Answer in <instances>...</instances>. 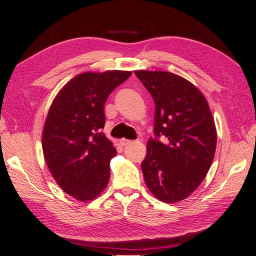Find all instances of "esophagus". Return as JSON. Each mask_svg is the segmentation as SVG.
<instances>
[{"instance_id": "1", "label": "esophagus", "mask_w": 256, "mask_h": 256, "mask_svg": "<svg viewBox=\"0 0 256 256\" xmlns=\"http://www.w3.org/2000/svg\"><path fill=\"white\" fill-rule=\"evenodd\" d=\"M120 143L122 146H127V145H130L131 143H132V141H131V140H127V138H120Z\"/></svg>"}]
</instances>
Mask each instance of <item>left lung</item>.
Wrapping results in <instances>:
<instances>
[{
    "mask_svg": "<svg viewBox=\"0 0 256 256\" xmlns=\"http://www.w3.org/2000/svg\"><path fill=\"white\" fill-rule=\"evenodd\" d=\"M154 102V138L142 162L144 180L166 203L188 198L205 178L216 146L214 120L194 85L166 72H134Z\"/></svg>",
    "mask_w": 256,
    "mask_h": 256,
    "instance_id": "8db88e82",
    "label": "left lung"
}]
</instances>
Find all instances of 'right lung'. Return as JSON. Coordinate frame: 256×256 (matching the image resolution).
<instances>
[{
  "label": "right lung",
  "mask_w": 256,
  "mask_h": 256,
  "mask_svg": "<svg viewBox=\"0 0 256 256\" xmlns=\"http://www.w3.org/2000/svg\"><path fill=\"white\" fill-rule=\"evenodd\" d=\"M130 76L122 70L81 74L50 106L42 132L46 162L60 187L82 202L98 196L109 182L116 150L102 131L104 106Z\"/></svg>",
  "instance_id": "right-lung-1"
}]
</instances>
